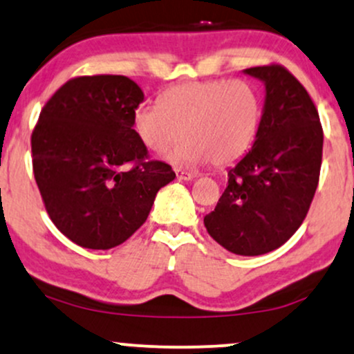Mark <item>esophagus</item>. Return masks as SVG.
Listing matches in <instances>:
<instances>
[{"mask_svg":"<svg viewBox=\"0 0 354 354\" xmlns=\"http://www.w3.org/2000/svg\"><path fill=\"white\" fill-rule=\"evenodd\" d=\"M176 174H177L178 180H192V178H194V174L185 172V170H180V169H177Z\"/></svg>","mask_w":354,"mask_h":354,"instance_id":"34e87169","label":"esophagus"}]
</instances>
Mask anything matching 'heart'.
Wrapping results in <instances>:
<instances>
[{"mask_svg": "<svg viewBox=\"0 0 354 354\" xmlns=\"http://www.w3.org/2000/svg\"><path fill=\"white\" fill-rule=\"evenodd\" d=\"M260 99L248 82L190 81L160 95L159 104L139 106L132 115L136 136L149 151H169L178 167L234 164L252 147L260 126Z\"/></svg>", "mask_w": 354, "mask_h": 354, "instance_id": "b5f03b06", "label": "heart"}]
</instances>
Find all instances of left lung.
<instances>
[{
	"mask_svg": "<svg viewBox=\"0 0 354 354\" xmlns=\"http://www.w3.org/2000/svg\"><path fill=\"white\" fill-rule=\"evenodd\" d=\"M245 74L265 84V102L252 149L232 169L207 232L235 255H263L281 247L308 214L318 187L323 131L310 94L283 66Z\"/></svg>",
	"mask_w": 354,
	"mask_h": 354,
	"instance_id": "obj_1",
	"label": "left lung"
}]
</instances>
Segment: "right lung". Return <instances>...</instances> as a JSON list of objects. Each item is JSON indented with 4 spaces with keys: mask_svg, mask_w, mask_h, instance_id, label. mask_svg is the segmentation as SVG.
Segmentation results:
<instances>
[{
    "mask_svg": "<svg viewBox=\"0 0 354 354\" xmlns=\"http://www.w3.org/2000/svg\"><path fill=\"white\" fill-rule=\"evenodd\" d=\"M144 93L126 76L71 79L46 102L31 136L32 170L46 210L79 247L109 250L147 220L156 195L176 178L145 160L132 127Z\"/></svg>",
    "mask_w": 354,
    "mask_h": 354,
    "instance_id": "add662e5",
    "label": "right lung"
}]
</instances>
